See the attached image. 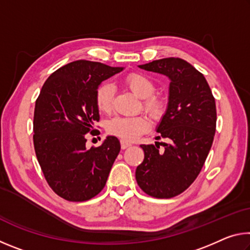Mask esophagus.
<instances>
[{
	"label": "esophagus",
	"mask_w": 250,
	"mask_h": 250,
	"mask_svg": "<svg viewBox=\"0 0 250 250\" xmlns=\"http://www.w3.org/2000/svg\"><path fill=\"white\" fill-rule=\"evenodd\" d=\"M121 149L122 150H125V149H126V147H129L130 146H131V143H129V142H126V141H125V140H121Z\"/></svg>",
	"instance_id": "obj_1"
}]
</instances>
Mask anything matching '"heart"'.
Masks as SVG:
<instances>
[{
	"instance_id": "b5f03b06",
	"label": "heart",
	"mask_w": 250,
	"mask_h": 250,
	"mask_svg": "<svg viewBox=\"0 0 250 250\" xmlns=\"http://www.w3.org/2000/svg\"><path fill=\"white\" fill-rule=\"evenodd\" d=\"M125 83L134 95L143 99V108L151 117L162 115L164 104L161 97L154 95L153 82L142 74H130L125 78ZM115 87L110 83H103L97 88L95 99L100 111L108 112L111 109ZM150 129V122L146 117H116L107 124V131L125 141H134Z\"/></svg>"
}]
</instances>
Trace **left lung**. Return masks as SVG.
I'll return each mask as SVG.
<instances>
[{
	"label": "left lung",
	"mask_w": 250,
	"mask_h": 250,
	"mask_svg": "<svg viewBox=\"0 0 250 250\" xmlns=\"http://www.w3.org/2000/svg\"><path fill=\"white\" fill-rule=\"evenodd\" d=\"M170 79L167 111L156 131L167 143L141 145L145 160L135 170L138 185L147 195L171 198L183 193L200 174L213 145L216 104L202 73L184 59L170 57L139 66Z\"/></svg>",
	"instance_id": "obj_1"
}]
</instances>
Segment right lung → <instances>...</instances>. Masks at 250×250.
Instances as JSON below:
<instances>
[{
    "label": "right lung",
    "instance_id": "1",
    "mask_svg": "<svg viewBox=\"0 0 250 250\" xmlns=\"http://www.w3.org/2000/svg\"><path fill=\"white\" fill-rule=\"evenodd\" d=\"M124 70L101 62L76 61L49 76L35 104L33 140L35 153L48 185L58 196L83 202L101 192L120 142L109 135L100 146L87 149L99 121L96 90L104 80Z\"/></svg>",
    "mask_w": 250,
    "mask_h": 250
}]
</instances>
